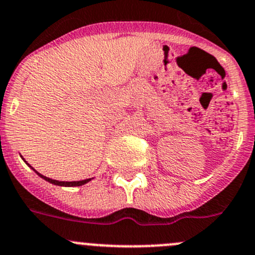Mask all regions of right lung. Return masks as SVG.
Returning a JSON list of instances; mask_svg holds the SVG:
<instances>
[{
	"instance_id": "right-lung-1",
	"label": "right lung",
	"mask_w": 255,
	"mask_h": 255,
	"mask_svg": "<svg viewBox=\"0 0 255 255\" xmlns=\"http://www.w3.org/2000/svg\"><path fill=\"white\" fill-rule=\"evenodd\" d=\"M22 159H23V158H22ZM24 160V159H23ZM24 162H26V160H24ZM27 163V162H26ZM27 165H28V167H31V165L28 164V163H27ZM32 168V167H31ZM32 169H33V168H32ZM34 172L37 173V174L39 175V177L41 178H43L44 180H47V182H49V183H52V184H54V185H61V187H80V185H83V184H86V183H88L90 182V180H92L93 178H88V179H83V180H77V182H59V180H56V179H51V178H48V177H44V175H42L41 173H38L37 172L36 169H33Z\"/></svg>"
}]
</instances>
